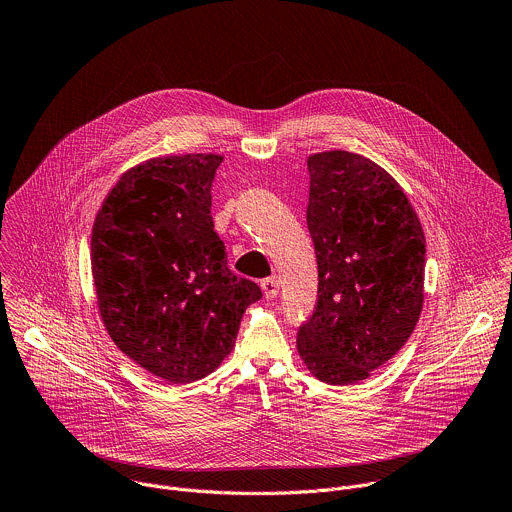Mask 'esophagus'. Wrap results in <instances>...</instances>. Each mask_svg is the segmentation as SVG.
<instances>
[{"label":"esophagus","mask_w":512,"mask_h":512,"mask_svg":"<svg viewBox=\"0 0 512 512\" xmlns=\"http://www.w3.org/2000/svg\"><path fill=\"white\" fill-rule=\"evenodd\" d=\"M261 289H263V296H265L267 300L275 298V296L279 294V281H277V277H267V279H263V281H261Z\"/></svg>","instance_id":"1"}]
</instances>
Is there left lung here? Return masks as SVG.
I'll list each match as a JSON object with an SVG mask.
<instances>
[{
	"label": "left lung",
	"instance_id": "obj_1",
	"mask_svg": "<svg viewBox=\"0 0 512 512\" xmlns=\"http://www.w3.org/2000/svg\"><path fill=\"white\" fill-rule=\"evenodd\" d=\"M308 170L318 304L298 330V352L316 379L354 385L415 330L425 235L403 188L373 160L330 150L312 154Z\"/></svg>",
	"mask_w": 512,
	"mask_h": 512
}]
</instances>
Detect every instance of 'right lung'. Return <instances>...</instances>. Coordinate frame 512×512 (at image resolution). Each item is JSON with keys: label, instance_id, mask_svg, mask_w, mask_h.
I'll use <instances>...</instances> for the list:
<instances>
[{"label": "right lung", "instance_id": "obj_1", "mask_svg": "<svg viewBox=\"0 0 512 512\" xmlns=\"http://www.w3.org/2000/svg\"><path fill=\"white\" fill-rule=\"evenodd\" d=\"M218 154L145 160L103 200L91 271L111 340L168 385L210 375L231 354L257 283L227 267L210 188Z\"/></svg>", "mask_w": 512, "mask_h": 512}]
</instances>
